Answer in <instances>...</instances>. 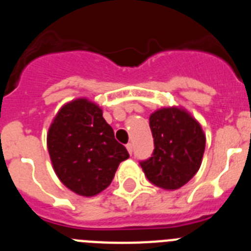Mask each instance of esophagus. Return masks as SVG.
Instances as JSON below:
<instances>
[{
    "label": "esophagus",
    "instance_id": "34e87169",
    "mask_svg": "<svg viewBox=\"0 0 251 251\" xmlns=\"http://www.w3.org/2000/svg\"><path fill=\"white\" fill-rule=\"evenodd\" d=\"M127 150H128V152H129V154H132V153H133V145H132V143H128Z\"/></svg>",
    "mask_w": 251,
    "mask_h": 251
}]
</instances>
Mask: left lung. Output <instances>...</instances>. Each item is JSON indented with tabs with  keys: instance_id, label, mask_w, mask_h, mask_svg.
<instances>
[{
	"instance_id": "1",
	"label": "left lung",
	"mask_w": 251,
	"mask_h": 251,
	"mask_svg": "<svg viewBox=\"0 0 251 251\" xmlns=\"http://www.w3.org/2000/svg\"><path fill=\"white\" fill-rule=\"evenodd\" d=\"M154 150L141 161L146 177L165 190H177L196 175L202 162L206 137L200 123L178 106L161 108L150 117Z\"/></svg>"
}]
</instances>
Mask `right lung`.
I'll use <instances>...</instances> for the list:
<instances>
[{"mask_svg":"<svg viewBox=\"0 0 251 251\" xmlns=\"http://www.w3.org/2000/svg\"><path fill=\"white\" fill-rule=\"evenodd\" d=\"M48 150L60 181L85 197L105 190L119 163L129 157L100 108L85 98L61 106L49 128Z\"/></svg>","mask_w":251,"mask_h":251,"instance_id":"right-lung-1","label":"right lung"}]
</instances>
